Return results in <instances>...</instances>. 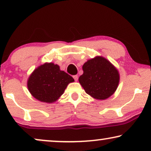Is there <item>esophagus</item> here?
Listing matches in <instances>:
<instances>
[{"mask_svg": "<svg viewBox=\"0 0 151 151\" xmlns=\"http://www.w3.org/2000/svg\"><path fill=\"white\" fill-rule=\"evenodd\" d=\"M73 78H74V80H75V81H78V76L77 75L73 76Z\"/></svg>", "mask_w": 151, "mask_h": 151, "instance_id": "34e87169", "label": "esophagus"}]
</instances>
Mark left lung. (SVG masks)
Returning a JSON list of instances; mask_svg holds the SVG:
<instances>
[{
	"mask_svg": "<svg viewBox=\"0 0 151 151\" xmlns=\"http://www.w3.org/2000/svg\"><path fill=\"white\" fill-rule=\"evenodd\" d=\"M79 82L86 93L104 100L114 93L119 82V73L110 61L102 56L88 60L82 66Z\"/></svg>",
	"mask_w": 151,
	"mask_h": 151,
	"instance_id": "left-lung-1",
	"label": "left lung"
}]
</instances>
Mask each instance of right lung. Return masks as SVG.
Returning <instances> with one entry per match:
<instances>
[{
  "label": "right lung",
  "instance_id": "add662e5",
  "mask_svg": "<svg viewBox=\"0 0 151 151\" xmlns=\"http://www.w3.org/2000/svg\"><path fill=\"white\" fill-rule=\"evenodd\" d=\"M74 79L60 69L59 65L45 63L34 69L27 80L32 96L40 102L53 103L64 93L68 84Z\"/></svg>",
  "mask_w": 151,
  "mask_h": 151
}]
</instances>
